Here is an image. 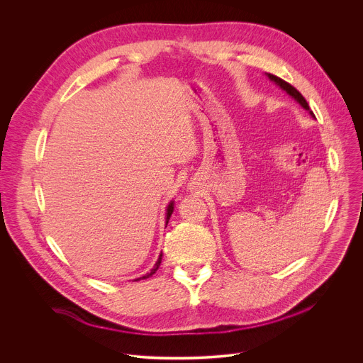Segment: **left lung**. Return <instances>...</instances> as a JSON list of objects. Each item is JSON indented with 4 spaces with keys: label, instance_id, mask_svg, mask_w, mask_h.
Returning a JSON list of instances; mask_svg holds the SVG:
<instances>
[{
    "label": "left lung",
    "instance_id": "1",
    "mask_svg": "<svg viewBox=\"0 0 363 363\" xmlns=\"http://www.w3.org/2000/svg\"><path fill=\"white\" fill-rule=\"evenodd\" d=\"M269 77H270L273 82H276V83H277L283 90H286L291 97H294V99L300 103V105H301L306 111H310V109H308V105H307V101H306V99L303 97V94H301L296 87H293L290 83H287L286 80H283V79H280V77H277V76H274V74H270V73H269ZM310 115L315 116V115H313V112H310Z\"/></svg>",
    "mask_w": 363,
    "mask_h": 363
}]
</instances>
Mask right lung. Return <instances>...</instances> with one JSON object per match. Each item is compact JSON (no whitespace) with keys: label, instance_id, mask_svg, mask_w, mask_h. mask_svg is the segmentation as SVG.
Instances as JSON below:
<instances>
[{"label":"right lung","instance_id":"1","mask_svg":"<svg viewBox=\"0 0 363 363\" xmlns=\"http://www.w3.org/2000/svg\"><path fill=\"white\" fill-rule=\"evenodd\" d=\"M174 213V202H171L169 205H168V210H167V224H168V220H169V217H171V214ZM161 263H162V254L160 255V258H158V262H157V264L153 266V269L150 270V273H147V274H145L143 277H140V279H147V277H150L153 273H157V270L160 269V266H161ZM139 280V279H138Z\"/></svg>","mask_w":363,"mask_h":363}]
</instances>
